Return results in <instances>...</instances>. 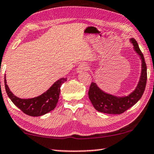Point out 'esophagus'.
<instances>
[{
  "label": "esophagus",
  "mask_w": 154,
  "mask_h": 154,
  "mask_svg": "<svg viewBox=\"0 0 154 154\" xmlns=\"http://www.w3.org/2000/svg\"><path fill=\"white\" fill-rule=\"evenodd\" d=\"M88 66L87 65L86 63H82L80 64V65L78 66L77 68V73H80L82 72V71H86L88 70Z\"/></svg>",
  "instance_id": "1"
}]
</instances>
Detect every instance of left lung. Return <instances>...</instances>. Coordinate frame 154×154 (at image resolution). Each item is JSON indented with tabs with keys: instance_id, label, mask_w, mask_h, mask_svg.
<instances>
[{
	"instance_id": "left-lung-1",
	"label": "left lung",
	"mask_w": 154,
	"mask_h": 154,
	"mask_svg": "<svg viewBox=\"0 0 154 154\" xmlns=\"http://www.w3.org/2000/svg\"><path fill=\"white\" fill-rule=\"evenodd\" d=\"M134 50L142 61V70L140 80L135 90L127 96L118 97L105 93L95 82H92L88 91V97L94 108L99 112L107 114H121L134 106L142 97L146 83V66L143 54L134 38H131Z\"/></svg>"
}]
</instances>
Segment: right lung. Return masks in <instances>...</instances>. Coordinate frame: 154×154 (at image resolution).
Returning a JSON list of instances; mask_svg holds the SVG:
<instances>
[{
  "label": "right lung",
  "instance_id": "add662e5",
  "mask_svg": "<svg viewBox=\"0 0 154 154\" xmlns=\"http://www.w3.org/2000/svg\"><path fill=\"white\" fill-rule=\"evenodd\" d=\"M66 81L67 78H61L45 93L30 99H21L14 95L7 84L6 79H5V87L8 97L18 109L28 116L38 117L49 113L56 107L60 94V87Z\"/></svg>",
  "mask_w": 154,
  "mask_h": 154
}]
</instances>
